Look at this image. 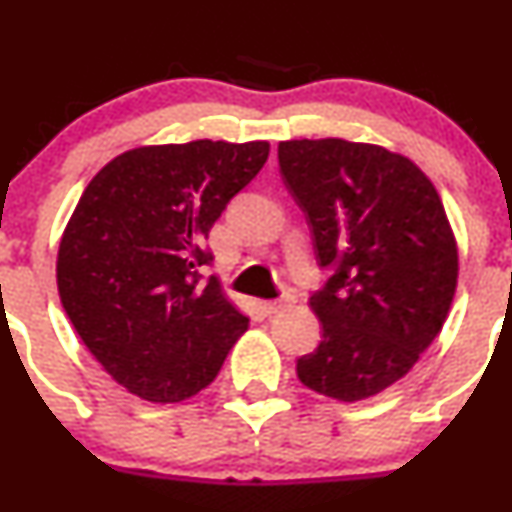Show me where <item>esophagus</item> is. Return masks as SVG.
<instances>
[{"instance_id": "esophagus-1", "label": "esophagus", "mask_w": 512, "mask_h": 512, "mask_svg": "<svg viewBox=\"0 0 512 512\" xmlns=\"http://www.w3.org/2000/svg\"><path fill=\"white\" fill-rule=\"evenodd\" d=\"M292 302H294L292 294H282V297L270 299V302H265V304H262V307H265L267 314H277V312H282V309L292 307Z\"/></svg>"}]
</instances>
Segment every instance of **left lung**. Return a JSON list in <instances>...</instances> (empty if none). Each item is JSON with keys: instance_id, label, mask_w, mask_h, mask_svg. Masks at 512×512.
<instances>
[{"instance_id": "left-lung-1", "label": "left lung", "mask_w": 512, "mask_h": 512, "mask_svg": "<svg viewBox=\"0 0 512 512\" xmlns=\"http://www.w3.org/2000/svg\"><path fill=\"white\" fill-rule=\"evenodd\" d=\"M277 158L327 272L309 297L322 342L297 359L299 381L339 401L379 394L451 309L458 250L441 198L409 158L369 143L282 141Z\"/></svg>"}]
</instances>
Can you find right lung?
Returning a JSON list of instances; mask_svg holds the SVG:
<instances>
[{
  "label": "right lung",
  "instance_id": "right-lung-1",
  "mask_svg": "<svg viewBox=\"0 0 512 512\" xmlns=\"http://www.w3.org/2000/svg\"><path fill=\"white\" fill-rule=\"evenodd\" d=\"M267 156V141L133 148L86 185L59 245V297L131 394L156 404L195 396L247 329L200 267L213 262L210 227Z\"/></svg>",
  "mask_w": 512,
  "mask_h": 512
}]
</instances>
